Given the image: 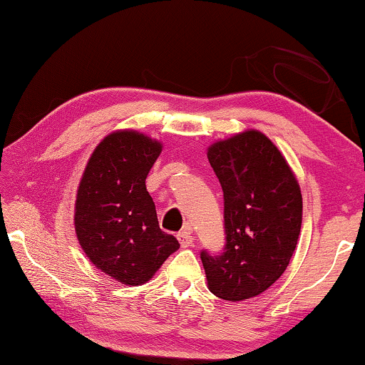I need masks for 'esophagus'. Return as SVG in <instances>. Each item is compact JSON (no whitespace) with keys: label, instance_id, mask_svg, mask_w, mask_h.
Here are the masks:
<instances>
[{"label":"esophagus","instance_id":"obj_1","mask_svg":"<svg viewBox=\"0 0 365 365\" xmlns=\"http://www.w3.org/2000/svg\"><path fill=\"white\" fill-rule=\"evenodd\" d=\"M178 239H179V242H181L182 247H189V246H192V244H194V237L191 234V229H184V231L179 232Z\"/></svg>","mask_w":365,"mask_h":365}]
</instances>
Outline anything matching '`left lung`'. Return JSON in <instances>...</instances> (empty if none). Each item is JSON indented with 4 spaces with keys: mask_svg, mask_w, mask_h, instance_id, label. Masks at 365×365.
Masks as SVG:
<instances>
[{
    "mask_svg": "<svg viewBox=\"0 0 365 365\" xmlns=\"http://www.w3.org/2000/svg\"><path fill=\"white\" fill-rule=\"evenodd\" d=\"M207 159L224 196L222 252L201 251L207 286L224 301H244L282 276L297 246L302 196L279 149L259 131L212 144Z\"/></svg>",
    "mask_w": 365,
    "mask_h": 365,
    "instance_id": "8db88e82",
    "label": "left lung"
}]
</instances>
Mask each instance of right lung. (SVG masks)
Here are the masks:
<instances>
[{
    "mask_svg": "<svg viewBox=\"0 0 365 365\" xmlns=\"http://www.w3.org/2000/svg\"><path fill=\"white\" fill-rule=\"evenodd\" d=\"M161 144L136 131L109 134L94 149L79 182L74 226L94 266L116 281L139 286L179 249L159 227L146 189Z\"/></svg>",
    "mask_w": 365,
    "mask_h": 365,
    "instance_id": "add662e5",
    "label": "right lung"
}]
</instances>
